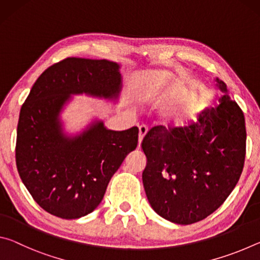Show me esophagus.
Here are the masks:
<instances>
[{
    "mask_svg": "<svg viewBox=\"0 0 260 260\" xmlns=\"http://www.w3.org/2000/svg\"><path fill=\"white\" fill-rule=\"evenodd\" d=\"M147 132H148V127L146 125H141L139 127V146L141 144V142H142L144 136H146Z\"/></svg>",
    "mask_w": 260,
    "mask_h": 260,
    "instance_id": "obj_1",
    "label": "esophagus"
}]
</instances>
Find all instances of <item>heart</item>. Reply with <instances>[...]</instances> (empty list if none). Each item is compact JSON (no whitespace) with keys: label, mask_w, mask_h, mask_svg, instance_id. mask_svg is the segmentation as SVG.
I'll return each mask as SVG.
<instances>
[{"label":"heart","mask_w":260,"mask_h":260,"mask_svg":"<svg viewBox=\"0 0 260 260\" xmlns=\"http://www.w3.org/2000/svg\"><path fill=\"white\" fill-rule=\"evenodd\" d=\"M184 118H186V116H182V114H180V113H174L173 114V120L175 122H178V124H179V122H182Z\"/></svg>","instance_id":"b5f03b06"}]
</instances>
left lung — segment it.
<instances>
[{
    "label": "left lung",
    "instance_id": "obj_1",
    "mask_svg": "<svg viewBox=\"0 0 260 260\" xmlns=\"http://www.w3.org/2000/svg\"><path fill=\"white\" fill-rule=\"evenodd\" d=\"M217 82L227 93L226 83ZM245 142L244 114L228 94L202 112L199 122L152 127L142 141V180L151 208L179 225L213 213L239 182Z\"/></svg>",
    "mask_w": 260,
    "mask_h": 260
}]
</instances>
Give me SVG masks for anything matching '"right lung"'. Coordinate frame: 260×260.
Masks as SVG:
<instances>
[{
    "label": "right lung",
    "instance_id": "obj_1",
    "mask_svg": "<svg viewBox=\"0 0 260 260\" xmlns=\"http://www.w3.org/2000/svg\"><path fill=\"white\" fill-rule=\"evenodd\" d=\"M120 86L117 63L69 57L48 68L25 100L17 127V170L33 200L50 214L78 219L93 212L138 146V127L116 132L100 121L73 139L61 133L58 116L70 95L116 98Z\"/></svg>",
    "mask_w": 260,
    "mask_h": 260
}]
</instances>
